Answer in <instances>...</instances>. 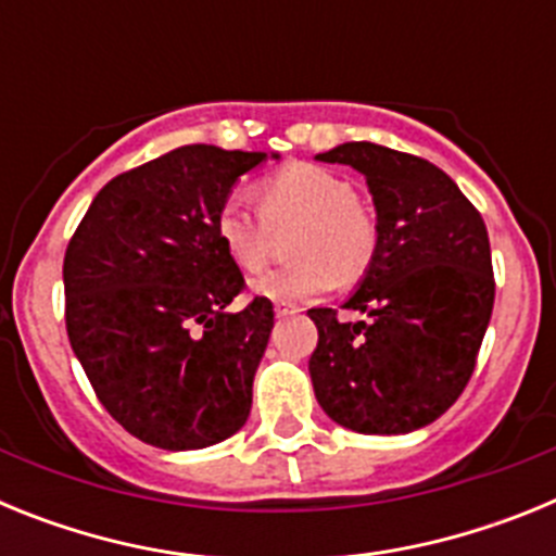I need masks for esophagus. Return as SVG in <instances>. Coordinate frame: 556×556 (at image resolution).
Wrapping results in <instances>:
<instances>
[{
    "label": "esophagus",
    "mask_w": 556,
    "mask_h": 556,
    "mask_svg": "<svg viewBox=\"0 0 556 556\" xmlns=\"http://www.w3.org/2000/svg\"><path fill=\"white\" fill-rule=\"evenodd\" d=\"M298 312H301V308L287 306V303H278V306H275V317H292V314H298Z\"/></svg>",
    "instance_id": "1"
}]
</instances>
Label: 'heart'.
<instances>
[{"label":"heart","instance_id":"1","mask_svg":"<svg viewBox=\"0 0 556 556\" xmlns=\"http://www.w3.org/2000/svg\"><path fill=\"white\" fill-rule=\"evenodd\" d=\"M258 211L228 194L219 203L214 230L230 262L244 273L262 269L273 233L298 225L289 242L294 264L258 275L250 287L278 303L320 298L339 281H356L370 269L378 250V223L356 200L348 178L317 164H287L262 178Z\"/></svg>","mask_w":556,"mask_h":556}]
</instances>
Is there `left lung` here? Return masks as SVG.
<instances>
[{"mask_svg": "<svg viewBox=\"0 0 556 556\" xmlns=\"http://www.w3.org/2000/svg\"><path fill=\"white\" fill-rule=\"evenodd\" d=\"M317 161L348 164L370 186L378 250L345 308H308V358L323 412L358 434H406L434 424L473 376L495 301L484 219L440 166L370 141Z\"/></svg>", "mask_w": 556, "mask_h": 556, "instance_id": "left-lung-1", "label": "left lung"}]
</instances>
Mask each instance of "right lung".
Instances as JSON below:
<instances>
[{
    "mask_svg": "<svg viewBox=\"0 0 556 556\" xmlns=\"http://www.w3.org/2000/svg\"><path fill=\"white\" fill-rule=\"evenodd\" d=\"M264 159L178 147L108 180L68 239V342L108 415L141 443L205 448L248 420L275 312L267 298L228 312L244 275L214 217Z\"/></svg>",
    "mask_w": 556,
    "mask_h": 556,
    "instance_id": "obj_1",
    "label": "right lung"
}]
</instances>
